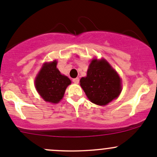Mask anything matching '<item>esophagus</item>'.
I'll return each instance as SVG.
<instances>
[{"instance_id": "34e87169", "label": "esophagus", "mask_w": 157, "mask_h": 157, "mask_svg": "<svg viewBox=\"0 0 157 157\" xmlns=\"http://www.w3.org/2000/svg\"><path fill=\"white\" fill-rule=\"evenodd\" d=\"M73 82L75 83H78L79 82H80V79H79L78 77H77V78H74L73 79Z\"/></svg>"}]
</instances>
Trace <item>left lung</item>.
Masks as SVG:
<instances>
[{
  "instance_id": "8db88e82",
  "label": "left lung",
  "mask_w": 157,
  "mask_h": 157,
  "mask_svg": "<svg viewBox=\"0 0 157 157\" xmlns=\"http://www.w3.org/2000/svg\"><path fill=\"white\" fill-rule=\"evenodd\" d=\"M80 86L93 103L105 105L119 96L121 79L105 60L94 59L90 63L86 77L80 80Z\"/></svg>"
}]
</instances>
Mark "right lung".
<instances>
[{
    "label": "right lung",
    "mask_w": 157,
    "mask_h": 157,
    "mask_svg": "<svg viewBox=\"0 0 157 157\" xmlns=\"http://www.w3.org/2000/svg\"><path fill=\"white\" fill-rule=\"evenodd\" d=\"M56 65V61L44 64L35 81L42 98L52 103H58L62 99L66 88L71 83L68 77L61 74Z\"/></svg>",
    "instance_id": "right-lung-1"
}]
</instances>
